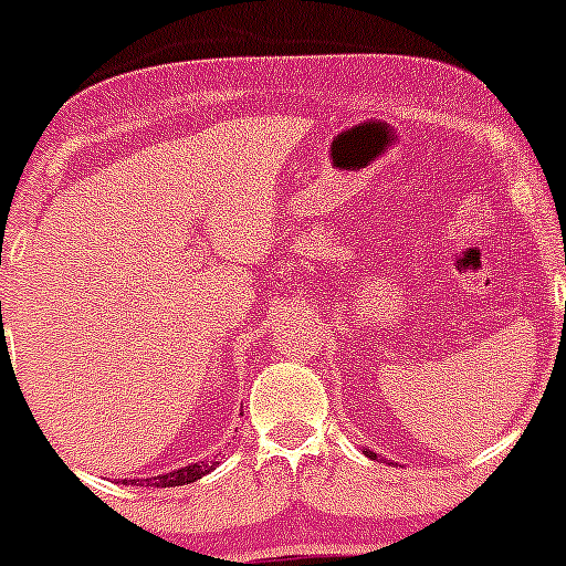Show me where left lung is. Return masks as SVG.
<instances>
[{
  "instance_id": "1",
  "label": "left lung",
  "mask_w": 566,
  "mask_h": 566,
  "mask_svg": "<svg viewBox=\"0 0 566 566\" xmlns=\"http://www.w3.org/2000/svg\"><path fill=\"white\" fill-rule=\"evenodd\" d=\"M369 454V458H375V452H367Z\"/></svg>"
}]
</instances>
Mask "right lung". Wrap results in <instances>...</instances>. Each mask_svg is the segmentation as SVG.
<instances>
[{
	"label": "right lung",
	"instance_id": "1",
	"mask_svg": "<svg viewBox=\"0 0 566 566\" xmlns=\"http://www.w3.org/2000/svg\"><path fill=\"white\" fill-rule=\"evenodd\" d=\"M0 319H2V304H0ZM210 471H213V465H208V462H193V465H186L172 473H164V476L142 479V484H150V488H177V484L197 482V479H202L205 473ZM125 482H128V479H125ZM130 484H136V479H130Z\"/></svg>",
	"mask_w": 566,
	"mask_h": 566
}]
</instances>
